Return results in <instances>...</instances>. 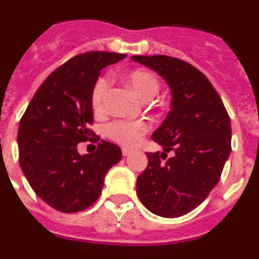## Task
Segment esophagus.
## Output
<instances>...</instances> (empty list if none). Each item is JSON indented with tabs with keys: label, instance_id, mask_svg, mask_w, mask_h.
<instances>
[{
	"label": "esophagus",
	"instance_id": "obj_1",
	"mask_svg": "<svg viewBox=\"0 0 259 259\" xmlns=\"http://www.w3.org/2000/svg\"><path fill=\"white\" fill-rule=\"evenodd\" d=\"M132 154V150L129 149H122V155L123 156H129Z\"/></svg>",
	"mask_w": 259,
	"mask_h": 259
}]
</instances>
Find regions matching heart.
<instances>
[{
    "label": "heart",
    "mask_w": 259,
    "mask_h": 259,
    "mask_svg": "<svg viewBox=\"0 0 259 259\" xmlns=\"http://www.w3.org/2000/svg\"><path fill=\"white\" fill-rule=\"evenodd\" d=\"M123 80L141 99H151L153 96H155L159 89V81L156 79V76L146 69L129 71L123 75ZM108 89H109V80L106 77H99L93 85L92 93H91V104L96 113L104 110ZM147 130H149V123L142 119H137V121L118 119V121L106 125L105 136L122 146L133 147L147 133Z\"/></svg>",
    "instance_id": "b5f03b06"
}]
</instances>
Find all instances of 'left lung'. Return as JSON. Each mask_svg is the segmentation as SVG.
<instances>
[{
    "label": "left lung",
    "mask_w": 259,
    "mask_h": 259,
    "mask_svg": "<svg viewBox=\"0 0 259 259\" xmlns=\"http://www.w3.org/2000/svg\"><path fill=\"white\" fill-rule=\"evenodd\" d=\"M170 87L171 110L154 132L163 153H146L149 164L137 179L141 203L154 214L180 217L214 188L230 154V118L207 76L190 63L166 55L132 56ZM174 155L166 162V153Z\"/></svg>",
    "instance_id": "1"
}]
</instances>
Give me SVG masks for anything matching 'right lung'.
Returning <instances> with one entry per match:
<instances>
[{"mask_svg":"<svg viewBox=\"0 0 259 259\" xmlns=\"http://www.w3.org/2000/svg\"><path fill=\"white\" fill-rule=\"evenodd\" d=\"M125 56L93 51L69 59L42 82L19 122L21 168L34 192L59 212L91 207L106 172L122 158L114 143L101 141L95 153L84 155L77 143L93 134L91 93L100 71Z\"/></svg>","mask_w":259,"mask_h":259,"instance_id":"right-lung-1","label":"right lung"}]
</instances>
